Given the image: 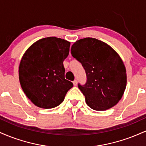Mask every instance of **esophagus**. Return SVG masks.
Segmentation results:
<instances>
[{
  "label": "esophagus",
  "mask_w": 146,
  "mask_h": 146,
  "mask_svg": "<svg viewBox=\"0 0 146 146\" xmlns=\"http://www.w3.org/2000/svg\"><path fill=\"white\" fill-rule=\"evenodd\" d=\"M73 85H74L75 86L78 85V81H77V80H74V81L73 82Z\"/></svg>",
  "instance_id": "obj_1"
}]
</instances>
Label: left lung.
<instances>
[{
	"mask_svg": "<svg viewBox=\"0 0 146 146\" xmlns=\"http://www.w3.org/2000/svg\"><path fill=\"white\" fill-rule=\"evenodd\" d=\"M71 55L86 71L87 80L78 88L87 105L95 110L112 108L121 100L126 86V70L118 53L101 40L86 38L71 46Z\"/></svg>",
	"mask_w": 146,
	"mask_h": 146,
	"instance_id": "left-lung-1",
	"label": "left lung"
}]
</instances>
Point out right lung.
Wrapping results in <instances>:
<instances>
[{"label":"right lung","mask_w":146,"mask_h":146,"mask_svg":"<svg viewBox=\"0 0 146 146\" xmlns=\"http://www.w3.org/2000/svg\"><path fill=\"white\" fill-rule=\"evenodd\" d=\"M71 43L56 37L42 38L27 50L20 63L19 80L31 102L42 108H52L64 101L73 86L64 78L63 62Z\"/></svg>","instance_id":"1"}]
</instances>
